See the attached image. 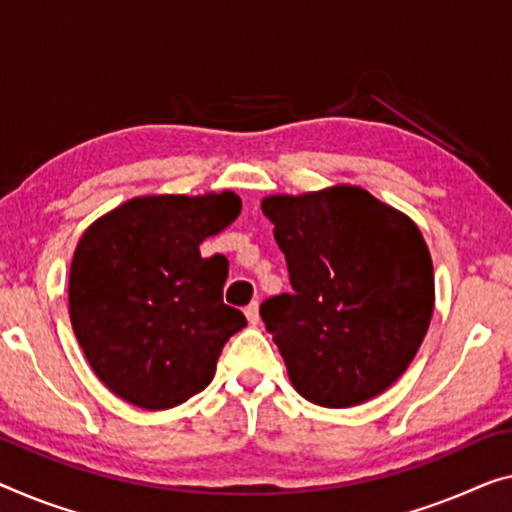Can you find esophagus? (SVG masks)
<instances>
[{"label":"esophagus","mask_w":512,"mask_h":512,"mask_svg":"<svg viewBox=\"0 0 512 512\" xmlns=\"http://www.w3.org/2000/svg\"><path fill=\"white\" fill-rule=\"evenodd\" d=\"M243 315H246V319H248V324H253V326H257L259 324V305L257 303H250L246 310H243Z\"/></svg>","instance_id":"34e87169"}]
</instances>
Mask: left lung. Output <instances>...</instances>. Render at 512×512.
<instances>
[{"mask_svg": "<svg viewBox=\"0 0 512 512\" xmlns=\"http://www.w3.org/2000/svg\"><path fill=\"white\" fill-rule=\"evenodd\" d=\"M264 216L292 294L259 308L292 386L319 407H356L409 368L430 326L434 271L418 225L361 186L269 195Z\"/></svg>", "mask_w": 512, "mask_h": 512, "instance_id": "1", "label": "left lung"}]
</instances>
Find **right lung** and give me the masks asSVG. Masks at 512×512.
<instances>
[{"label": "right lung", "instance_id": "right-lung-1", "mask_svg": "<svg viewBox=\"0 0 512 512\" xmlns=\"http://www.w3.org/2000/svg\"><path fill=\"white\" fill-rule=\"evenodd\" d=\"M239 213L232 190L142 195L80 236L68 312L89 365L121 400L160 411L211 384L246 317L223 303L227 259H204L200 243Z\"/></svg>", "mask_w": 512, "mask_h": 512}]
</instances>
